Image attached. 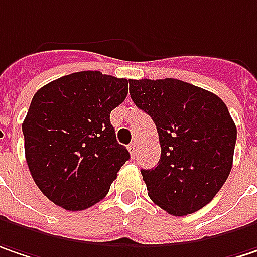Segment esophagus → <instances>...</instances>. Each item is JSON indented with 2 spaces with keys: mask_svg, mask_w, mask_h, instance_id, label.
Here are the masks:
<instances>
[{
  "mask_svg": "<svg viewBox=\"0 0 257 257\" xmlns=\"http://www.w3.org/2000/svg\"><path fill=\"white\" fill-rule=\"evenodd\" d=\"M128 150H129V154H131L132 157H135V154H137V144L135 143L129 144Z\"/></svg>",
  "mask_w": 257,
  "mask_h": 257,
  "instance_id": "obj_1",
  "label": "esophagus"
}]
</instances>
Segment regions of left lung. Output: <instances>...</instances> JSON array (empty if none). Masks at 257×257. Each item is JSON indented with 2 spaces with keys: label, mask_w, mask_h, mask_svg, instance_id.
Returning <instances> with one entry per match:
<instances>
[{
  "label": "left lung",
  "mask_w": 257,
  "mask_h": 257,
  "mask_svg": "<svg viewBox=\"0 0 257 257\" xmlns=\"http://www.w3.org/2000/svg\"><path fill=\"white\" fill-rule=\"evenodd\" d=\"M129 94L159 132V164L141 170L150 199L176 217L204 208L233 167L237 128L225 103L176 78L129 80Z\"/></svg>",
  "instance_id": "8db88e82"
}]
</instances>
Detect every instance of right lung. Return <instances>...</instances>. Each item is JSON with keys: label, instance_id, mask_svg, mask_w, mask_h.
<instances>
[{"label": "right lung", "instance_id": "right-lung-1", "mask_svg": "<svg viewBox=\"0 0 257 257\" xmlns=\"http://www.w3.org/2000/svg\"><path fill=\"white\" fill-rule=\"evenodd\" d=\"M128 94V80L81 71L43 85L23 125L29 170L42 193L67 211L101 201L129 160L116 141L110 112Z\"/></svg>", "mask_w": 257, "mask_h": 257}]
</instances>
